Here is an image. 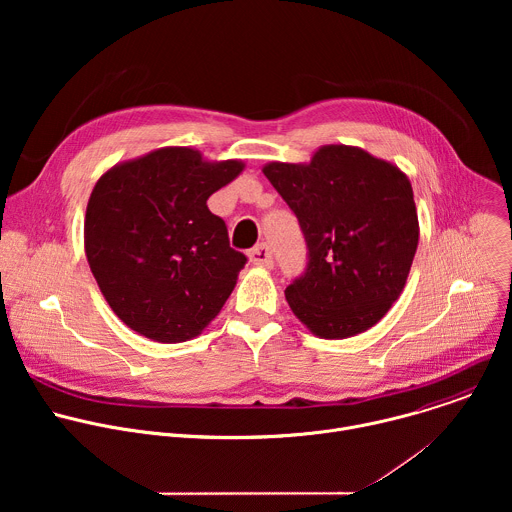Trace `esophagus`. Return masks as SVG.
<instances>
[{"mask_svg":"<svg viewBox=\"0 0 512 512\" xmlns=\"http://www.w3.org/2000/svg\"><path fill=\"white\" fill-rule=\"evenodd\" d=\"M249 261H251L255 267L271 269V267H273V255H271L269 245L261 243V245H257L255 249H251V251H249Z\"/></svg>","mask_w":512,"mask_h":512,"instance_id":"34e87169","label":"esophagus"}]
</instances>
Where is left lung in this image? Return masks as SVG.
<instances>
[{
	"instance_id": "left-lung-1",
	"label": "left lung",
	"mask_w": 512,
	"mask_h": 512,
	"mask_svg": "<svg viewBox=\"0 0 512 512\" xmlns=\"http://www.w3.org/2000/svg\"><path fill=\"white\" fill-rule=\"evenodd\" d=\"M263 174L308 243L306 273L285 289L291 312L326 340L373 328L403 294L417 251L407 174L342 143L322 145L304 164L269 162Z\"/></svg>"
}]
</instances>
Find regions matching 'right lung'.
Here are the masks:
<instances>
[{
  "label": "right lung",
  "mask_w": 512,
  "mask_h": 512,
  "mask_svg": "<svg viewBox=\"0 0 512 512\" xmlns=\"http://www.w3.org/2000/svg\"><path fill=\"white\" fill-rule=\"evenodd\" d=\"M245 164L210 162L194 148H160L119 162L95 184L85 253L103 298L133 332L186 342L223 310L247 257L206 200Z\"/></svg>",
  "instance_id": "1"
}]
</instances>
